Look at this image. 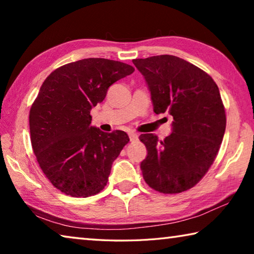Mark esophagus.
Listing matches in <instances>:
<instances>
[{
    "instance_id": "34e87169",
    "label": "esophagus",
    "mask_w": 254,
    "mask_h": 254,
    "mask_svg": "<svg viewBox=\"0 0 254 254\" xmlns=\"http://www.w3.org/2000/svg\"><path fill=\"white\" fill-rule=\"evenodd\" d=\"M128 136H130V140L132 141V142H134V141L137 140V137H139V135H137L136 133H130Z\"/></svg>"
}]
</instances>
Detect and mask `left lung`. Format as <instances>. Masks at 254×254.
I'll return each mask as SVG.
<instances>
[{
    "instance_id": "obj_1",
    "label": "left lung",
    "mask_w": 254,
    "mask_h": 254,
    "mask_svg": "<svg viewBox=\"0 0 254 254\" xmlns=\"http://www.w3.org/2000/svg\"><path fill=\"white\" fill-rule=\"evenodd\" d=\"M132 62L148 85L154 113L174 118L173 132L165 140L153 133L139 136L148 151L140 165L143 178L163 194L187 190L207 173L224 136L220 89L204 70L176 56Z\"/></svg>"
}]
</instances>
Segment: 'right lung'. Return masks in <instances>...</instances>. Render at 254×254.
<instances>
[{"label": "right lung", "mask_w": 254, "mask_h": 254, "mask_svg": "<svg viewBox=\"0 0 254 254\" xmlns=\"http://www.w3.org/2000/svg\"><path fill=\"white\" fill-rule=\"evenodd\" d=\"M133 71L121 62L87 58L57 68L41 85L30 110L31 144L46 177L62 192L88 197L106 186L112 163L130 139L124 131L92 127L91 110Z\"/></svg>", "instance_id": "obj_1"}]
</instances>
